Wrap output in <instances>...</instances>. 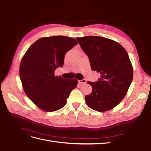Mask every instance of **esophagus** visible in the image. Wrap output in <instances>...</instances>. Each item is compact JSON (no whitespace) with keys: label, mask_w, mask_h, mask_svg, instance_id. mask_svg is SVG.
<instances>
[{"label":"esophagus","mask_w":151,"mask_h":151,"mask_svg":"<svg viewBox=\"0 0 151 151\" xmlns=\"http://www.w3.org/2000/svg\"><path fill=\"white\" fill-rule=\"evenodd\" d=\"M78 82H79V84H86V80L84 79H82V80H79Z\"/></svg>","instance_id":"1"}]
</instances>
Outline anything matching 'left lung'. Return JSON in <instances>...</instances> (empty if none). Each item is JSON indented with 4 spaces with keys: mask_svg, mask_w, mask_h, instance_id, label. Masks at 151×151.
Masks as SVG:
<instances>
[{
    "mask_svg": "<svg viewBox=\"0 0 151 151\" xmlns=\"http://www.w3.org/2000/svg\"><path fill=\"white\" fill-rule=\"evenodd\" d=\"M77 40L89 59L91 69L101 74L96 82H88L93 91L86 96V103L96 111L109 110L122 101L133 79L129 55L121 45L108 38L85 36Z\"/></svg>",
    "mask_w": 151,
    "mask_h": 151,
    "instance_id": "left-lung-1",
    "label": "left lung"
}]
</instances>
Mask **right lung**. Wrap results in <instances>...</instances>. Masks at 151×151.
Wrapping results in <instances>:
<instances>
[{
    "instance_id": "right-lung-1",
    "label": "right lung",
    "mask_w": 151,
    "mask_h": 151,
    "mask_svg": "<svg viewBox=\"0 0 151 151\" xmlns=\"http://www.w3.org/2000/svg\"><path fill=\"white\" fill-rule=\"evenodd\" d=\"M78 43L63 36L38 40L22 58L19 76L26 94L46 111H55L65 106L77 80L55 76V70L62 67L66 53Z\"/></svg>"
}]
</instances>
